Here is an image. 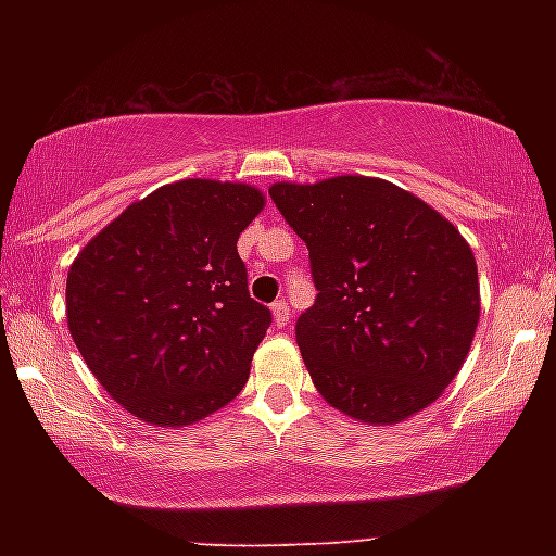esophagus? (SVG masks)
I'll return each instance as SVG.
<instances>
[{
    "label": "esophagus",
    "mask_w": 556,
    "mask_h": 556,
    "mask_svg": "<svg viewBox=\"0 0 556 556\" xmlns=\"http://www.w3.org/2000/svg\"><path fill=\"white\" fill-rule=\"evenodd\" d=\"M288 318H291V306H288V301L280 299L273 303V321H276V326H286Z\"/></svg>",
    "instance_id": "34e87169"
}]
</instances>
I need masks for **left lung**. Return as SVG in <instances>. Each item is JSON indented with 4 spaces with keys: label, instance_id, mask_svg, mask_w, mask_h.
<instances>
[{
    "label": "left lung",
    "instance_id": "obj_1",
    "mask_svg": "<svg viewBox=\"0 0 556 556\" xmlns=\"http://www.w3.org/2000/svg\"><path fill=\"white\" fill-rule=\"evenodd\" d=\"M268 192L308 245L318 295L295 341L318 394L364 425L422 413L460 371L481 316L466 238L387 179L341 174Z\"/></svg>",
    "mask_w": 556,
    "mask_h": 556
}]
</instances>
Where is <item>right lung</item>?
I'll list each match as a JSON object with an SVG mask.
<instances>
[{
	"mask_svg": "<svg viewBox=\"0 0 556 556\" xmlns=\"http://www.w3.org/2000/svg\"><path fill=\"white\" fill-rule=\"evenodd\" d=\"M265 207L253 185L179 179L136 200L67 270V329L136 420L187 428L238 397L270 326L238 238Z\"/></svg>",
	"mask_w": 556,
	"mask_h": 556,
	"instance_id": "right-lung-1",
	"label": "right lung"
}]
</instances>
